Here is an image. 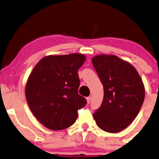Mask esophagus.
Wrapping results in <instances>:
<instances>
[{"label":"esophagus","mask_w":159,"mask_h":159,"mask_svg":"<svg viewBox=\"0 0 159 159\" xmlns=\"http://www.w3.org/2000/svg\"><path fill=\"white\" fill-rule=\"evenodd\" d=\"M91 101V97H88V98H87V102H88V104H89Z\"/></svg>","instance_id":"obj_1"}]
</instances>
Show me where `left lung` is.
Instances as JSON below:
<instances>
[{
	"instance_id": "8db88e82",
	"label": "left lung",
	"mask_w": 159,
	"mask_h": 159,
	"mask_svg": "<svg viewBox=\"0 0 159 159\" xmlns=\"http://www.w3.org/2000/svg\"><path fill=\"white\" fill-rule=\"evenodd\" d=\"M92 64L103 86L101 106L93 113L97 125L107 133H119L136 117L145 98V87L129 62L114 55H98Z\"/></svg>"
}]
</instances>
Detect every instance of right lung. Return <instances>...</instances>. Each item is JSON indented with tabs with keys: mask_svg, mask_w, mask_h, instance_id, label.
I'll return each instance as SVG.
<instances>
[{
	"mask_svg": "<svg viewBox=\"0 0 159 159\" xmlns=\"http://www.w3.org/2000/svg\"><path fill=\"white\" fill-rule=\"evenodd\" d=\"M86 57L81 53L45 56L36 65L25 88L26 101L42 124L52 130L69 127L86 105L78 94V71Z\"/></svg>",
	"mask_w": 159,
	"mask_h": 159,
	"instance_id": "right-lung-1",
	"label": "right lung"
}]
</instances>
